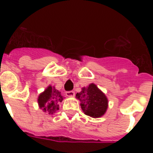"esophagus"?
I'll return each instance as SVG.
<instances>
[{
  "label": "esophagus",
  "instance_id": "34e87169",
  "mask_svg": "<svg viewBox=\"0 0 153 153\" xmlns=\"http://www.w3.org/2000/svg\"><path fill=\"white\" fill-rule=\"evenodd\" d=\"M66 95L69 97H74L75 96V93L74 91H67L66 92Z\"/></svg>",
  "mask_w": 153,
  "mask_h": 153
}]
</instances>
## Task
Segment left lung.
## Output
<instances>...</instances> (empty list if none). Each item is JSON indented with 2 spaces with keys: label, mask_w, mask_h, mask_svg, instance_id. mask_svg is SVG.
Instances as JSON below:
<instances>
[{
  "label": "left lung",
  "mask_w": 153,
  "mask_h": 153,
  "mask_svg": "<svg viewBox=\"0 0 153 153\" xmlns=\"http://www.w3.org/2000/svg\"><path fill=\"white\" fill-rule=\"evenodd\" d=\"M76 97L80 101L81 109L86 115L93 118H99L105 114L108 108V100L106 95L91 83L87 87H83Z\"/></svg>",
  "instance_id": "1"
}]
</instances>
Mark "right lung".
<instances>
[{"instance_id":"1","label":"right lung","mask_w":153,"mask_h":153,"mask_svg":"<svg viewBox=\"0 0 153 153\" xmlns=\"http://www.w3.org/2000/svg\"><path fill=\"white\" fill-rule=\"evenodd\" d=\"M63 100V96L59 90H56L54 86H49L39 95L37 102L39 107L43 111L53 114L59 109V103Z\"/></svg>"}]
</instances>
